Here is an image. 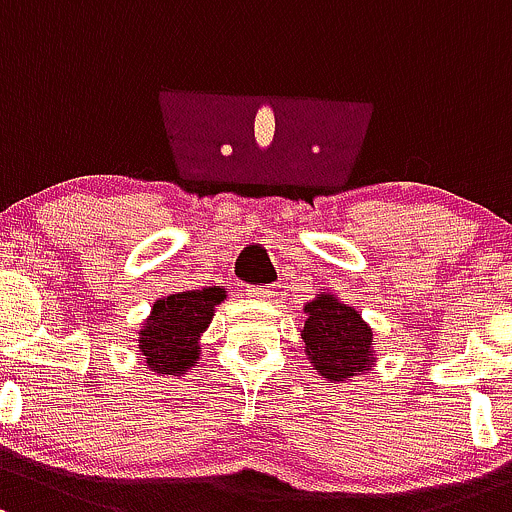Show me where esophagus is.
Returning <instances> with one entry per match:
<instances>
[{
  "mask_svg": "<svg viewBox=\"0 0 512 512\" xmlns=\"http://www.w3.org/2000/svg\"><path fill=\"white\" fill-rule=\"evenodd\" d=\"M272 294H274V289H272V287H250V289H247V297H250V299H257V301L270 299Z\"/></svg>",
  "mask_w": 512,
  "mask_h": 512,
  "instance_id": "1",
  "label": "esophagus"
}]
</instances>
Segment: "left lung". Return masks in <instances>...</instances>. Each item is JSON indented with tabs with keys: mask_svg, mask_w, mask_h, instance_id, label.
Here are the masks:
<instances>
[{
	"mask_svg": "<svg viewBox=\"0 0 512 512\" xmlns=\"http://www.w3.org/2000/svg\"><path fill=\"white\" fill-rule=\"evenodd\" d=\"M304 314L301 338L321 378L343 383L373 368V328L353 306L324 292L304 306Z\"/></svg>",
	"mask_w": 512,
	"mask_h": 512,
	"instance_id": "obj_1",
	"label": "left lung"
}]
</instances>
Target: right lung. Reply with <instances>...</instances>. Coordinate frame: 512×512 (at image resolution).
Listing matches in <instances>:
<instances>
[{"label":"right lung","mask_w":512,"mask_h":512,"mask_svg":"<svg viewBox=\"0 0 512 512\" xmlns=\"http://www.w3.org/2000/svg\"><path fill=\"white\" fill-rule=\"evenodd\" d=\"M225 299L220 287L191 289L154 301L139 331V351L157 375H184L198 360V341L213 321L215 306Z\"/></svg>","instance_id":"add662e5"}]
</instances>
